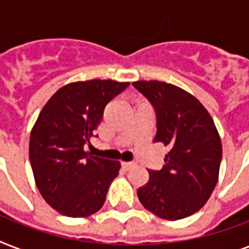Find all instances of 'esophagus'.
<instances>
[{
  "mask_svg": "<svg viewBox=\"0 0 249 249\" xmlns=\"http://www.w3.org/2000/svg\"><path fill=\"white\" fill-rule=\"evenodd\" d=\"M121 166L124 168L125 170H129V169H132L133 166H134V163H129V161H123L121 163Z\"/></svg>",
  "mask_w": 249,
  "mask_h": 249,
  "instance_id": "1",
  "label": "esophagus"
}]
</instances>
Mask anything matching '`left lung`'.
<instances>
[{
  "mask_svg": "<svg viewBox=\"0 0 249 249\" xmlns=\"http://www.w3.org/2000/svg\"><path fill=\"white\" fill-rule=\"evenodd\" d=\"M133 86L154 107V142L169 147L160 170L137 194L144 208L164 220H181L197 212L212 195L218 179L222 144L212 117L196 98L160 81Z\"/></svg>",
  "mask_w": 249,
  "mask_h": 249,
  "instance_id": "8db88e82",
  "label": "left lung"
}]
</instances>
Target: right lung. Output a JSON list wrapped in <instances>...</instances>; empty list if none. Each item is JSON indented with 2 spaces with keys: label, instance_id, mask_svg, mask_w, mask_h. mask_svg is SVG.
I'll use <instances>...</instances> for the list:
<instances>
[{
  "label": "right lung",
  "instance_id": "1",
  "mask_svg": "<svg viewBox=\"0 0 249 249\" xmlns=\"http://www.w3.org/2000/svg\"><path fill=\"white\" fill-rule=\"evenodd\" d=\"M128 86L112 80L68 84L38 115L29 138V160L37 189L60 214L86 217L105 204L120 163L90 156L85 146L107 103Z\"/></svg>",
  "mask_w": 249,
  "mask_h": 249
}]
</instances>
